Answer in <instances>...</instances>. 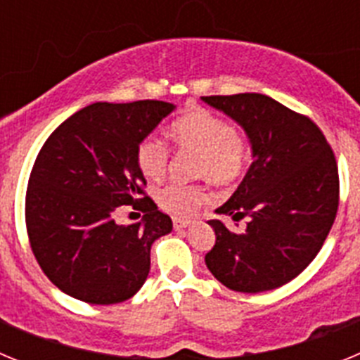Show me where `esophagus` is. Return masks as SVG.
Masks as SVG:
<instances>
[{"label": "esophagus", "instance_id": "1", "mask_svg": "<svg viewBox=\"0 0 360 360\" xmlns=\"http://www.w3.org/2000/svg\"><path fill=\"white\" fill-rule=\"evenodd\" d=\"M173 225L176 231H182V229L189 227L191 225V219H186V218H174L173 219Z\"/></svg>", "mask_w": 360, "mask_h": 360}]
</instances>
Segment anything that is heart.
I'll return each mask as SVG.
<instances>
[{
    "label": "heart",
    "instance_id": "heart-1",
    "mask_svg": "<svg viewBox=\"0 0 360 360\" xmlns=\"http://www.w3.org/2000/svg\"><path fill=\"white\" fill-rule=\"evenodd\" d=\"M169 141L176 149L195 151V176L216 186H232L249 164V142L232 124L209 110H195L169 126ZM136 165L148 178H160L169 162V148L157 136H146L135 151ZM158 203L173 214H189L207 200L202 186L167 184L158 191Z\"/></svg>",
    "mask_w": 360,
    "mask_h": 360
}]
</instances>
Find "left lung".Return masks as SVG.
Returning <instances> with one entry per match:
<instances>
[{"label":"left lung","mask_w":360,"mask_h":360,"mask_svg":"<svg viewBox=\"0 0 360 360\" xmlns=\"http://www.w3.org/2000/svg\"><path fill=\"white\" fill-rule=\"evenodd\" d=\"M203 103L236 120L252 148V164L234 195L216 209L245 231L211 219L216 243L205 265L231 290L265 292L292 281L311 263L339 207V171L323 131L262 94L211 95Z\"/></svg>","instance_id":"left-lung-1"}]
</instances>
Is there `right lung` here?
I'll use <instances>...</instances> for the list:
<instances>
[{"label": "right lung", "mask_w": 360, "mask_h": 360, "mask_svg": "<svg viewBox=\"0 0 360 360\" xmlns=\"http://www.w3.org/2000/svg\"><path fill=\"white\" fill-rule=\"evenodd\" d=\"M174 104L95 103L73 113L37 155L25 200L32 252L59 290L90 304L133 297L149 274L153 241L173 221L146 196L136 146ZM146 212L139 224L119 226L116 211Z\"/></svg>", "instance_id": "1"}]
</instances>
